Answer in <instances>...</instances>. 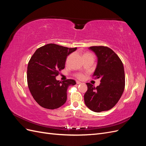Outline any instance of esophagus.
I'll return each instance as SVG.
<instances>
[{
	"label": "esophagus",
	"mask_w": 146,
	"mask_h": 146,
	"mask_svg": "<svg viewBox=\"0 0 146 146\" xmlns=\"http://www.w3.org/2000/svg\"><path fill=\"white\" fill-rule=\"evenodd\" d=\"M76 83H77V84H78V85H80V84L82 83L80 82H79V81H77Z\"/></svg>",
	"instance_id": "1"
}]
</instances>
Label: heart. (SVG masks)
Returning <instances> with one entry per match:
<instances>
[{"label": "heart", "instance_id": "1", "mask_svg": "<svg viewBox=\"0 0 146 146\" xmlns=\"http://www.w3.org/2000/svg\"><path fill=\"white\" fill-rule=\"evenodd\" d=\"M76 77L78 78H83L84 77V75L83 74H78L76 75Z\"/></svg>", "mask_w": 146, "mask_h": 146}]
</instances>
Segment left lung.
Instances as JSON below:
<instances>
[{
    "label": "left lung",
    "instance_id": "1",
    "mask_svg": "<svg viewBox=\"0 0 146 146\" xmlns=\"http://www.w3.org/2000/svg\"><path fill=\"white\" fill-rule=\"evenodd\" d=\"M98 56L94 78H100V84L96 88L87 83L88 90L84 95L87 107L94 112L111 109L122 95L125 88V73L120 58L111 48L106 46L89 47Z\"/></svg>",
    "mask_w": 146,
    "mask_h": 146
}]
</instances>
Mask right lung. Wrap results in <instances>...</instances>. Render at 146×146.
Returning <instances> with one entry per match:
<instances>
[{
    "label": "right lung",
    "instance_id": "1",
    "mask_svg": "<svg viewBox=\"0 0 146 146\" xmlns=\"http://www.w3.org/2000/svg\"><path fill=\"white\" fill-rule=\"evenodd\" d=\"M76 49L47 44L38 48L31 57L27 66L28 86L41 107L54 110L66 102L68 86L76 82L72 79L60 82L56 77L64 69L67 56Z\"/></svg>",
    "mask_w": 146,
    "mask_h": 146
}]
</instances>
